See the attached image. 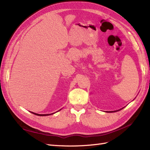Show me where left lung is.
<instances>
[{
  "label": "left lung",
  "instance_id": "left-lung-1",
  "mask_svg": "<svg viewBox=\"0 0 150 150\" xmlns=\"http://www.w3.org/2000/svg\"><path fill=\"white\" fill-rule=\"evenodd\" d=\"M117 112V111H114V112Z\"/></svg>",
  "mask_w": 150,
  "mask_h": 150
}]
</instances>
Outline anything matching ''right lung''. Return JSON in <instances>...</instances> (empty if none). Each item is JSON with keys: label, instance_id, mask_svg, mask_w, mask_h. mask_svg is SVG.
Instances as JSON below:
<instances>
[{"label": "right lung", "instance_id": "add662e5", "mask_svg": "<svg viewBox=\"0 0 150 150\" xmlns=\"http://www.w3.org/2000/svg\"><path fill=\"white\" fill-rule=\"evenodd\" d=\"M32 113L36 115H38V116H46V115H46V114H45V115H40V114H37V113H33V112H32Z\"/></svg>", "mask_w": 150, "mask_h": 150}]
</instances>
